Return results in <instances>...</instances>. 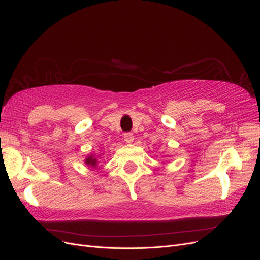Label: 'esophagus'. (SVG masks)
Listing matches in <instances>:
<instances>
[{
	"label": "esophagus",
	"instance_id": "1",
	"mask_svg": "<svg viewBox=\"0 0 260 260\" xmlns=\"http://www.w3.org/2000/svg\"><path fill=\"white\" fill-rule=\"evenodd\" d=\"M124 140L127 144L133 143V140H134V135L132 134V133H125L124 134Z\"/></svg>",
	"mask_w": 260,
	"mask_h": 260
}]
</instances>
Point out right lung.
I'll return each mask as SVG.
<instances>
[{"mask_svg":"<svg viewBox=\"0 0 260 260\" xmlns=\"http://www.w3.org/2000/svg\"><path fill=\"white\" fill-rule=\"evenodd\" d=\"M85 161H86V163H87L88 166H91V167L97 166V159H94L93 155H90V157H88Z\"/></svg>","mask_w":260,"mask_h":260,"instance_id":"add662e5","label":"right lung"}]
</instances>
